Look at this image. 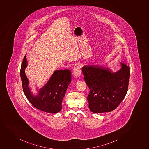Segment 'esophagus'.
I'll return each instance as SVG.
<instances>
[{
	"instance_id": "1",
	"label": "esophagus",
	"mask_w": 149,
	"mask_h": 149,
	"mask_svg": "<svg viewBox=\"0 0 149 149\" xmlns=\"http://www.w3.org/2000/svg\"><path fill=\"white\" fill-rule=\"evenodd\" d=\"M72 74L75 77H78L80 76L81 74V69L79 66H77L76 67L74 68L72 71Z\"/></svg>"
}]
</instances>
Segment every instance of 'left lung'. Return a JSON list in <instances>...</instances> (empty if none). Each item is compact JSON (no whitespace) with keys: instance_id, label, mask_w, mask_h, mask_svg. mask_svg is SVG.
<instances>
[{"instance_id":"1","label":"left lung","mask_w":149,"mask_h":149,"mask_svg":"<svg viewBox=\"0 0 149 149\" xmlns=\"http://www.w3.org/2000/svg\"><path fill=\"white\" fill-rule=\"evenodd\" d=\"M116 72L99 65H84L82 71L89 87L87 97L90 111L108 112L116 109L125 97L128 89L130 67L121 62Z\"/></svg>"}]
</instances>
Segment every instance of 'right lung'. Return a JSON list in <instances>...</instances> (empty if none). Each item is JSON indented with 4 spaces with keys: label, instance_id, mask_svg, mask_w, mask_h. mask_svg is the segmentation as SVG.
<instances>
[{
    "label": "right lung",
    "instance_id": "right-lung-1",
    "mask_svg": "<svg viewBox=\"0 0 149 149\" xmlns=\"http://www.w3.org/2000/svg\"><path fill=\"white\" fill-rule=\"evenodd\" d=\"M28 62L25 55L20 74L22 88L27 99L35 107L41 111L52 114L59 112L62 109V101L71 82V71L68 70L54 71L48 81L38 88L37 94L34 95L29 88V81L25 74Z\"/></svg>",
    "mask_w": 149,
    "mask_h": 149
}]
</instances>
